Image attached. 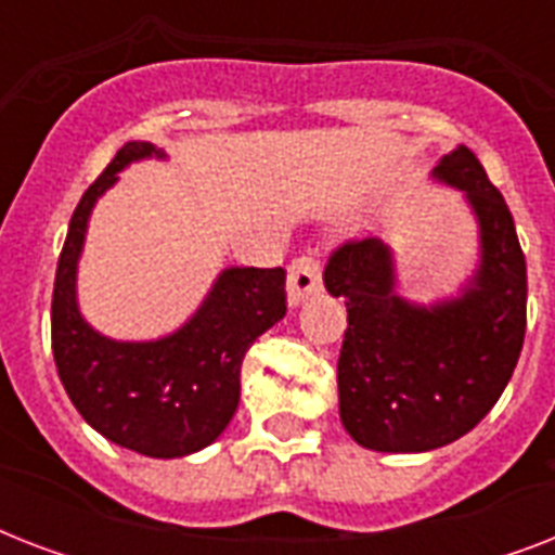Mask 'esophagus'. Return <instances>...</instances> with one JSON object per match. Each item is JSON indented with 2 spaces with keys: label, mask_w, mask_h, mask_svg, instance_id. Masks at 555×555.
Listing matches in <instances>:
<instances>
[{
  "label": "esophagus",
  "mask_w": 555,
  "mask_h": 555,
  "mask_svg": "<svg viewBox=\"0 0 555 555\" xmlns=\"http://www.w3.org/2000/svg\"><path fill=\"white\" fill-rule=\"evenodd\" d=\"M322 287V264L313 256H299L287 270V302L291 308L302 305Z\"/></svg>",
  "instance_id": "esophagus-1"
}]
</instances>
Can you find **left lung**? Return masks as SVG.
<instances>
[{"instance_id": "left-lung-1", "label": "left lung", "mask_w": 555, "mask_h": 555, "mask_svg": "<svg viewBox=\"0 0 555 555\" xmlns=\"http://www.w3.org/2000/svg\"><path fill=\"white\" fill-rule=\"evenodd\" d=\"M431 178L455 186L478 224V264L455 296L421 305L397 294L395 250L379 238L343 244L325 268L328 294L348 308L339 421L374 452L464 438L499 403L525 346L527 264L507 201L466 146Z\"/></svg>"}]
</instances>
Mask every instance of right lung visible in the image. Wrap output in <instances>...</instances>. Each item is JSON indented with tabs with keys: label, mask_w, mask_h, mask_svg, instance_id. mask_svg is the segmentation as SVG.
Segmentation results:
<instances>
[{
	"label": "right lung",
	"mask_w": 555,
	"mask_h": 555,
	"mask_svg": "<svg viewBox=\"0 0 555 555\" xmlns=\"http://www.w3.org/2000/svg\"><path fill=\"white\" fill-rule=\"evenodd\" d=\"M146 158L167 155L155 143H126L74 209L56 264L51 348L65 395L91 429L146 457H184L233 421L244 354L287 311L285 270H221L198 311L167 337L129 343L91 328L77 305L91 209L117 184V172Z\"/></svg>",
	"instance_id": "right-lung-1"
}]
</instances>
